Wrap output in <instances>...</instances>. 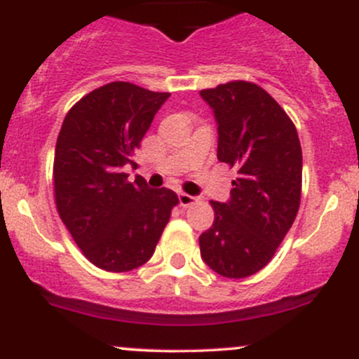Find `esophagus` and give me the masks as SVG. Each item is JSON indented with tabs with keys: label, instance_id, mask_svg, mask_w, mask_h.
I'll return each instance as SVG.
<instances>
[{
	"label": "esophagus",
	"instance_id": "34e87169",
	"mask_svg": "<svg viewBox=\"0 0 359 359\" xmlns=\"http://www.w3.org/2000/svg\"><path fill=\"white\" fill-rule=\"evenodd\" d=\"M196 201H198V198H196V196L186 194V192H179V203H180V206H184V208L194 205Z\"/></svg>",
	"mask_w": 359,
	"mask_h": 359
}]
</instances>
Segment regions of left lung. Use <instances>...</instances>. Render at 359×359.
<instances>
[{
  "instance_id": "8db88e82",
  "label": "left lung",
  "mask_w": 359,
  "mask_h": 359,
  "mask_svg": "<svg viewBox=\"0 0 359 359\" xmlns=\"http://www.w3.org/2000/svg\"><path fill=\"white\" fill-rule=\"evenodd\" d=\"M199 94L217 120L218 160L237 172L229 201H211L215 222L199 236L201 258L222 277L244 278L269 265L299 210V137L280 104L252 82Z\"/></svg>"
}]
</instances>
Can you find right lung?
<instances>
[{
	"instance_id": "1",
	"label": "right lung",
	"mask_w": 359,
	"mask_h": 359,
	"mask_svg": "<svg viewBox=\"0 0 359 359\" xmlns=\"http://www.w3.org/2000/svg\"><path fill=\"white\" fill-rule=\"evenodd\" d=\"M168 96L110 82L86 94L63 120L53 163L56 210L82 255L101 270L144 265L179 203L173 191L151 189L142 177L129 182L123 172L137 167L135 149Z\"/></svg>"
}]
</instances>
